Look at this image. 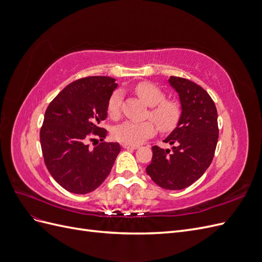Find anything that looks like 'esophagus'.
I'll return each mask as SVG.
<instances>
[{
  "label": "esophagus",
  "instance_id": "1",
  "mask_svg": "<svg viewBox=\"0 0 262 262\" xmlns=\"http://www.w3.org/2000/svg\"><path fill=\"white\" fill-rule=\"evenodd\" d=\"M122 147H123V148H126V149H137L139 146H136V145H128V144H122Z\"/></svg>",
  "mask_w": 262,
  "mask_h": 262
}]
</instances>
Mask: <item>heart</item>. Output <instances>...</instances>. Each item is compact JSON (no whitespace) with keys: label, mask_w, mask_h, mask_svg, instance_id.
<instances>
[{"label":"heart","mask_w":262,"mask_h":262,"mask_svg":"<svg viewBox=\"0 0 262 262\" xmlns=\"http://www.w3.org/2000/svg\"><path fill=\"white\" fill-rule=\"evenodd\" d=\"M134 91L139 96L145 101L149 107L148 117L152 119L155 124L162 132H169L177 126L180 117L181 109L176 101L165 100L166 96L160 87L149 83L141 82L136 85ZM122 105V92L115 91L108 99L107 113L113 119H118L121 114ZM155 133V126L152 122H134L124 121L116 125L113 130L114 138L128 145H139L146 139L153 137Z\"/></svg>","instance_id":"1"}]
</instances>
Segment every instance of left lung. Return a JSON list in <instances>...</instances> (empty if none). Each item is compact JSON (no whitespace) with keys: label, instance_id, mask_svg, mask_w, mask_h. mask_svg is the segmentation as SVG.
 <instances>
[{"label":"left lung","instance_id":"8db88e82","mask_svg":"<svg viewBox=\"0 0 262 262\" xmlns=\"http://www.w3.org/2000/svg\"><path fill=\"white\" fill-rule=\"evenodd\" d=\"M168 83L178 93L181 117L177 126L164 140L171 149L153 146L147 175L167 190L191 186L212 163L219 126L216 107L201 86L187 78L170 76Z\"/></svg>","mask_w":262,"mask_h":262}]
</instances>
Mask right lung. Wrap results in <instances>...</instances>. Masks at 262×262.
<instances>
[{
	"label": "right lung",
	"instance_id": "right-lung-1",
	"mask_svg": "<svg viewBox=\"0 0 262 262\" xmlns=\"http://www.w3.org/2000/svg\"><path fill=\"white\" fill-rule=\"evenodd\" d=\"M109 76H89L64 87L46 110L40 130L45 164L58 184L70 192L85 194L104 181L120 145L102 142L90 149L87 141L107 131L100 122L107 118V102L117 89Z\"/></svg>",
	"mask_w": 262,
	"mask_h": 262
}]
</instances>
